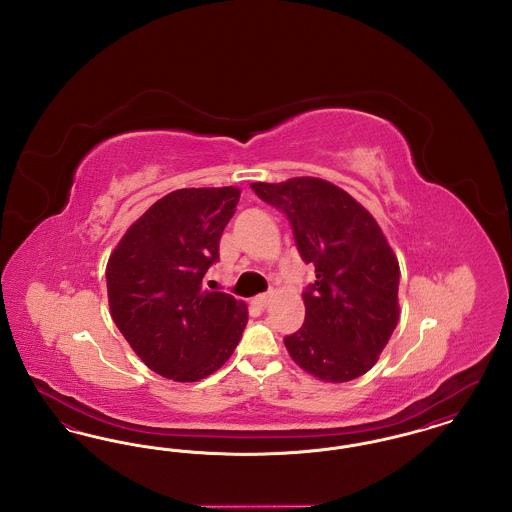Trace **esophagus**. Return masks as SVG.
<instances>
[{
  "label": "esophagus",
  "instance_id": "esophagus-1",
  "mask_svg": "<svg viewBox=\"0 0 512 512\" xmlns=\"http://www.w3.org/2000/svg\"><path fill=\"white\" fill-rule=\"evenodd\" d=\"M268 301H270V295L263 293V295H257V297L253 299V305H255L257 309H265L268 305Z\"/></svg>",
  "mask_w": 512,
  "mask_h": 512
}]
</instances>
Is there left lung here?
Segmentation results:
<instances>
[{"label":"left lung","instance_id":"obj_1","mask_svg":"<svg viewBox=\"0 0 512 512\" xmlns=\"http://www.w3.org/2000/svg\"><path fill=\"white\" fill-rule=\"evenodd\" d=\"M251 190L290 220L297 251L317 274L303 292V326L284 338L288 353L324 382L363 376L399 320V263L378 222L320 178L253 182Z\"/></svg>","mask_w":512,"mask_h":512}]
</instances>
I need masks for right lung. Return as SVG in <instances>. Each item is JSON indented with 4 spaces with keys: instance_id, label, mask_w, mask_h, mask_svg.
Instances as JSON below:
<instances>
[{
    "instance_id": "right-lung-1",
    "label": "right lung",
    "mask_w": 512,
    "mask_h": 512,
    "mask_svg": "<svg viewBox=\"0 0 512 512\" xmlns=\"http://www.w3.org/2000/svg\"><path fill=\"white\" fill-rule=\"evenodd\" d=\"M240 190L184 188L136 220L107 263L111 315L153 372L197 382L224 365L247 324L245 303L203 288Z\"/></svg>"
}]
</instances>
